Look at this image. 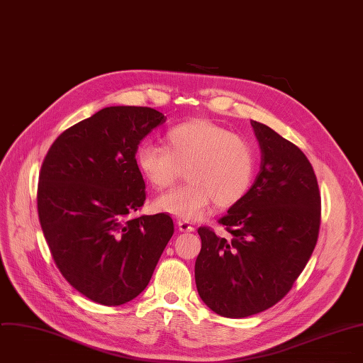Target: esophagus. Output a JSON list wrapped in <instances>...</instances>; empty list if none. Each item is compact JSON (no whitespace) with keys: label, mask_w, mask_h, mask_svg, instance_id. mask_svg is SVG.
I'll use <instances>...</instances> for the list:
<instances>
[{"label":"esophagus","mask_w":363,"mask_h":363,"mask_svg":"<svg viewBox=\"0 0 363 363\" xmlns=\"http://www.w3.org/2000/svg\"><path fill=\"white\" fill-rule=\"evenodd\" d=\"M178 229L181 232H192L195 228L188 220H178Z\"/></svg>","instance_id":"1"}]
</instances>
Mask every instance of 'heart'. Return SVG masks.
Masks as SVG:
<instances>
[{
  "label": "heart",
  "mask_w": 363,
  "mask_h": 363,
  "mask_svg": "<svg viewBox=\"0 0 363 363\" xmlns=\"http://www.w3.org/2000/svg\"><path fill=\"white\" fill-rule=\"evenodd\" d=\"M165 148L143 144L135 164L145 182L162 191L186 172L189 184L161 195L155 209L184 220L203 216L212 202L230 208L250 192L257 157L252 145L230 130L205 119H192L165 133Z\"/></svg>",
  "instance_id": "1"
}]
</instances>
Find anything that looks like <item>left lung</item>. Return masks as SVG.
<instances>
[{"mask_svg": "<svg viewBox=\"0 0 363 363\" xmlns=\"http://www.w3.org/2000/svg\"><path fill=\"white\" fill-rule=\"evenodd\" d=\"M261 171L242 201L219 218L230 236L201 226L195 282L201 299L225 318H247L278 303L318 242L320 192L306 155L272 128L251 121Z\"/></svg>", "mask_w": 363, "mask_h": 363, "instance_id": "left-lung-1", "label": "left lung"}]
</instances>
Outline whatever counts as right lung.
I'll list each match as a JSON object with an SVG mask.
<instances>
[{"instance_id": "obj_1", "label": "right lung", "mask_w": 363, "mask_h": 363, "mask_svg": "<svg viewBox=\"0 0 363 363\" xmlns=\"http://www.w3.org/2000/svg\"><path fill=\"white\" fill-rule=\"evenodd\" d=\"M167 116L148 106H108L65 130L40 171L37 206L52 259L88 299L137 298L174 233L168 213L130 219L147 198L140 143Z\"/></svg>"}]
</instances>
